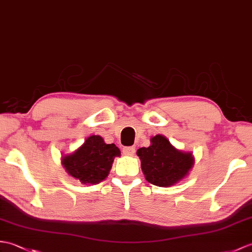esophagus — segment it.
Instances as JSON below:
<instances>
[{
	"instance_id": "34e87169",
	"label": "esophagus",
	"mask_w": 252,
	"mask_h": 252,
	"mask_svg": "<svg viewBox=\"0 0 252 252\" xmlns=\"http://www.w3.org/2000/svg\"><path fill=\"white\" fill-rule=\"evenodd\" d=\"M122 153H124V155H126V156H133L134 154H135V148H134V147H125L124 149H122Z\"/></svg>"
}]
</instances>
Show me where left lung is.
<instances>
[{
    "instance_id": "8db88e82",
    "label": "left lung",
    "mask_w": 252,
    "mask_h": 252,
    "mask_svg": "<svg viewBox=\"0 0 252 252\" xmlns=\"http://www.w3.org/2000/svg\"><path fill=\"white\" fill-rule=\"evenodd\" d=\"M140 166L148 183L158 187H171L178 184L189 175L194 165L192 153H185L158 134L150 138L149 147L137 150Z\"/></svg>"
}]
</instances>
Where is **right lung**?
<instances>
[{
    "label": "right lung",
    "mask_w": 252,
    "mask_h": 252,
    "mask_svg": "<svg viewBox=\"0 0 252 252\" xmlns=\"http://www.w3.org/2000/svg\"><path fill=\"white\" fill-rule=\"evenodd\" d=\"M120 149L106 144L99 135H91L72 154L62 156L61 163L66 173L83 185H96L108 176Z\"/></svg>",
    "instance_id": "1"
}]
</instances>
